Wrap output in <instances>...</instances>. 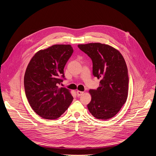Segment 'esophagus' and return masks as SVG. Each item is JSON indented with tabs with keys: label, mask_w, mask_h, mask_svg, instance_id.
I'll return each instance as SVG.
<instances>
[{
	"label": "esophagus",
	"mask_w": 156,
	"mask_h": 156,
	"mask_svg": "<svg viewBox=\"0 0 156 156\" xmlns=\"http://www.w3.org/2000/svg\"><path fill=\"white\" fill-rule=\"evenodd\" d=\"M76 94H77V96H82V95L84 94V92L77 90V91H76Z\"/></svg>",
	"instance_id": "34e87169"
}]
</instances>
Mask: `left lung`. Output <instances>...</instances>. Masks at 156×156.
Returning <instances> with one entry per match:
<instances>
[{
    "label": "left lung",
    "instance_id": "8db88e82",
    "mask_svg": "<svg viewBox=\"0 0 156 156\" xmlns=\"http://www.w3.org/2000/svg\"><path fill=\"white\" fill-rule=\"evenodd\" d=\"M78 47L91 58L93 75L101 79L97 90L89 91L91 101L87 108L98 119H110L119 112L128 97L129 80L125 59L117 49L107 44L95 42Z\"/></svg>",
    "mask_w": 156,
    "mask_h": 156
}]
</instances>
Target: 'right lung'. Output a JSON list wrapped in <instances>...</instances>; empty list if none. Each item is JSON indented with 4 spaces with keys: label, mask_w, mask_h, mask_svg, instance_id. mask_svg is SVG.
<instances>
[{
    "label": "right lung",
    "mask_w": 156,
    "mask_h": 156,
    "mask_svg": "<svg viewBox=\"0 0 156 156\" xmlns=\"http://www.w3.org/2000/svg\"><path fill=\"white\" fill-rule=\"evenodd\" d=\"M73 52L70 44H55L37 52L28 65L24 76L25 94L33 110L43 119H58L73 99L69 90L58 86Z\"/></svg>",
    "instance_id": "obj_1"
}]
</instances>
